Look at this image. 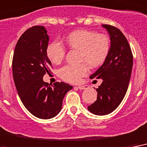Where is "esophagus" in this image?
I'll return each mask as SVG.
<instances>
[{
  "label": "esophagus",
  "mask_w": 147,
  "mask_h": 147,
  "mask_svg": "<svg viewBox=\"0 0 147 147\" xmlns=\"http://www.w3.org/2000/svg\"><path fill=\"white\" fill-rule=\"evenodd\" d=\"M77 88H78L79 90L87 89V88H88V86H86V85H85V86H77Z\"/></svg>",
  "instance_id": "esophagus-1"
}]
</instances>
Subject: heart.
I'll return each mask as SVG.
<instances>
[{"label": "heart", "instance_id": "obj_1", "mask_svg": "<svg viewBox=\"0 0 147 147\" xmlns=\"http://www.w3.org/2000/svg\"><path fill=\"white\" fill-rule=\"evenodd\" d=\"M68 45L80 51V61H86L92 67H96L104 62L110 51V40L104 34H98L93 30H78L67 37ZM66 50L63 44L54 40L47 48V55L54 64H58L65 57ZM60 76L70 83H78L88 73L86 63L66 65L60 70Z\"/></svg>", "mask_w": 147, "mask_h": 147}]
</instances>
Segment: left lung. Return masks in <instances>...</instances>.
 Listing matches in <instances>:
<instances>
[{"label": "left lung", "instance_id": "left-lung-1", "mask_svg": "<svg viewBox=\"0 0 147 147\" xmlns=\"http://www.w3.org/2000/svg\"><path fill=\"white\" fill-rule=\"evenodd\" d=\"M102 27L110 35V51L101 67L90 77L102 79L103 82L96 88V100L87 107L90 112L99 116L112 113L122 102L133 68L131 49L123 34L113 26L103 24Z\"/></svg>", "mask_w": 147, "mask_h": 147}]
</instances>
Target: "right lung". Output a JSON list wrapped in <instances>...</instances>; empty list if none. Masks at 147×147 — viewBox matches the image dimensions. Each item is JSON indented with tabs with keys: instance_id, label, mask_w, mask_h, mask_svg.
Listing matches in <instances>:
<instances>
[{
	"instance_id": "1",
	"label": "right lung",
	"mask_w": 147,
	"mask_h": 147,
	"mask_svg": "<svg viewBox=\"0 0 147 147\" xmlns=\"http://www.w3.org/2000/svg\"><path fill=\"white\" fill-rule=\"evenodd\" d=\"M49 36L43 26L27 30L16 44L12 70L20 100L29 112L40 119H51L61 112L63 99L73 86L63 82L53 85L43 80L50 74L51 62L47 55Z\"/></svg>"
}]
</instances>
